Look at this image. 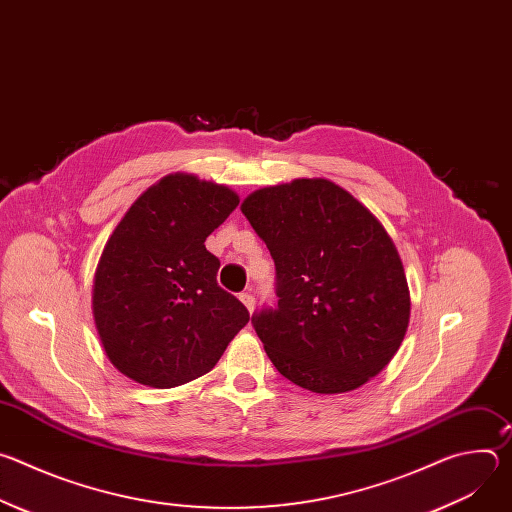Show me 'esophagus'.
I'll return each mask as SVG.
<instances>
[{"instance_id":"1","label":"esophagus","mask_w":512,"mask_h":512,"mask_svg":"<svg viewBox=\"0 0 512 512\" xmlns=\"http://www.w3.org/2000/svg\"><path fill=\"white\" fill-rule=\"evenodd\" d=\"M239 300L245 304V308H247L249 312H253V308H255V296H251V294H241Z\"/></svg>"}]
</instances>
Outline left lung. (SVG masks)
I'll list each match as a JSON object with an SVG mask.
<instances>
[{"instance_id": "left-lung-1", "label": "left lung", "mask_w": 512, "mask_h": 512, "mask_svg": "<svg viewBox=\"0 0 512 512\" xmlns=\"http://www.w3.org/2000/svg\"><path fill=\"white\" fill-rule=\"evenodd\" d=\"M241 210L275 261L277 308L251 318L275 369L322 395L377 377L405 338L411 300L373 212L324 178L255 190Z\"/></svg>"}]
</instances>
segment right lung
Masks as SVG:
<instances>
[{"instance_id":"obj_1","label":"right lung","mask_w":512,"mask_h":512,"mask_svg":"<svg viewBox=\"0 0 512 512\" xmlns=\"http://www.w3.org/2000/svg\"><path fill=\"white\" fill-rule=\"evenodd\" d=\"M239 196L194 174L145 190L109 237L93 279V318L113 367L135 383L170 389L214 369L249 322L216 283L206 237Z\"/></svg>"}]
</instances>
